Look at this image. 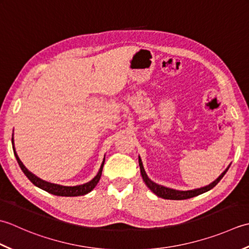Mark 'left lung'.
Segmentation results:
<instances>
[{"label":"left lung","instance_id":"1","mask_svg":"<svg viewBox=\"0 0 249 249\" xmlns=\"http://www.w3.org/2000/svg\"><path fill=\"white\" fill-rule=\"evenodd\" d=\"M139 164H140L142 178H143L146 186L148 187V188L151 191H153L156 196H158L162 197V199H166V200H186V199H190V197H194V196L204 194V192L214 188V187L218 184V182L221 180L222 177L225 176V174L227 173V171L229 170V167H230V165L228 166L227 169L220 174V176L213 182H211L210 185L201 187V188H196V189H192V190H185L184 191V190H176V189L167 188V187H164L162 185H158V184H156L155 181L151 180L146 174V172L144 170V166H143V162H142V159H141L140 156H139Z\"/></svg>","mask_w":249,"mask_h":249}]
</instances>
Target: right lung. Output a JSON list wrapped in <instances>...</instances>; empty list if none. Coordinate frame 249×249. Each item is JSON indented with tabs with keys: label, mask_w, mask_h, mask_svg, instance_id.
Segmentation results:
<instances>
[{
	"label": "right lung",
	"mask_w": 249,
	"mask_h": 249,
	"mask_svg": "<svg viewBox=\"0 0 249 249\" xmlns=\"http://www.w3.org/2000/svg\"><path fill=\"white\" fill-rule=\"evenodd\" d=\"M12 144H13V150H14L15 157H16L20 169L22 170L24 175L28 177L30 181H31L33 185L38 187V188H40V189L49 192V194H52V195L59 196H78L87 195V194H89L91 190H93L94 187L98 185V182L101 178V175H102V170H103V165H104V162H105V157L103 159L102 164H101V166H100V170L98 172V174H96L90 181L86 182V184L77 185V186H62V185L53 184V182L46 181V180H44L42 178H39V177H37L36 175H34L32 172H30L27 169V167L23 165L21 160L19 159V157L16 153V149H15V145H14V133H13V138H12Z\"/></svg>",
	"instance_id": "1"
}]
</instances>
